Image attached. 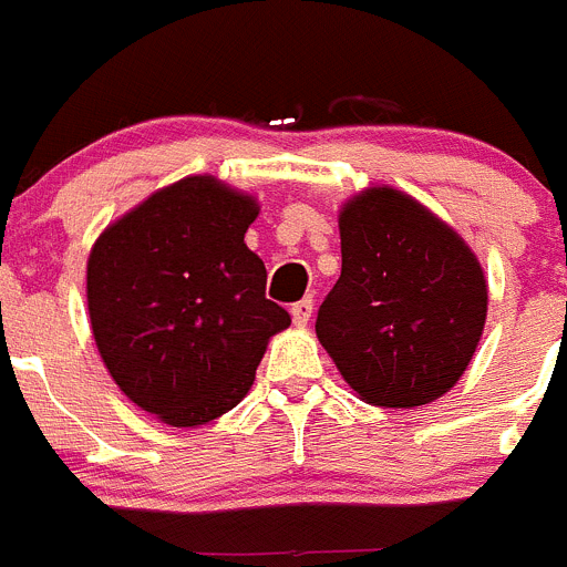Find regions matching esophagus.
Returning a JSON list of instances; mask_svg holds the SVG:
<instances>
[{"mask_svg": "<svg viewBox=\"0 0 567 567\" xmlns=\"http://www.w3.org/2000/svg\"><path fill=\"white\" fill-rule=\"evenodd\" d=\"M290 316H293L296 324H308L310 316H313V296H305L296 305H290Z\"/></svg>", "mask_w": 567, "mask_h": 567, "instance_id": "34e87169", "label": "esophagus"}]
</instances>
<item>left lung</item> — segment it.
Returning a JSON list of instances; mask_svg holds the SVG:
<instances>
[{"label":"left lung","mask_w":567,"mask_h":567,"mask_svg":"<svg viewBox=\"0 0 567 567\" xmlns=\"http://www.w3.org/2000/svg\"><path fill=\"white\" fill-rule=\"evenodd\" d=\"M341 277L316 336L361 400L414 409L453 389L481 341L486 279L462 237L409 195L372 187L343 206Z\"/></svg>","instance_id":"obj_1"}]
</instances>
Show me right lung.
Returning a JSON list of instances; mask_svg holds the SVG:
<instances>
[{
	"label": "right lung",
	"instance_id": "add662e5",
	"mask_svg": "<svg viewBox=\"0 0 567 567\" xmlns=\"http://www.w3.org/2000/svg\"><path fill=\"white\" fill-rule=\"evenodd\" d=\"M257 200L212 176L182 178L111 224L89 254L100 358L131 403L173 427L240 403L268 338L290 324L246 246Z\"/></svg>",
	"mask_w": 567,
	"mask_h": 567
}]
</instances>
